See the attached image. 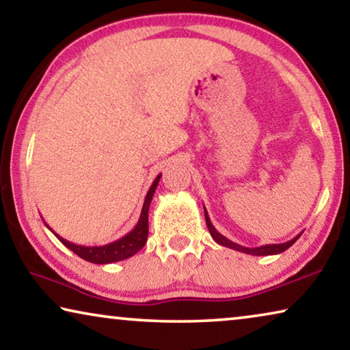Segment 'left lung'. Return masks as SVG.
<instances>
[{
    "mask_svg": "<svg viewBox=\"0 0 350 350\" xmlns=\"http://www.w3.org/2000/svg\"><path fill=\"white\" fill-rule=\"evenodd\" d=\"M204 215H206V223H207V228H208V232H211V236L213 241H215L217 243L223 245V247L226 248H231V250H236V252H241V253H247V254H253V256H270V254H280L283 253L288 250L289 247H292V245L295 243L297 239H299L301 236L300 234H297V236L294 239H291V241L284 242V243H270V245H262V247H256V248H247L243 247V245H239L236 242L229 241V239H226L225 236H221L220 232L217 231L215 228H213L211 218H208V213L206 211L204 207Z\"/></svg>",
    "mask_w": 350,
    "mask_h": 350,
    "instance_id": "8db88e82",
    "label": "left lung"
}]
</instances>
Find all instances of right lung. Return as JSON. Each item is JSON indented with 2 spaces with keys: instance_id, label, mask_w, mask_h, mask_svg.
Returning <instances> with one entry per match:
<instances>
[{
  "instance_id": "1",
  "label": "right lung",
  "mask_w": 350,
  "mask_h": 350,
  "mask_svg": "<svg viewBox=\"0 0 350 350\" xmlns=\"http://www.w3.org/2000/svg\"><path fill=\"white\" fill-rule=\"evenodd\" d=\"M160 177L161 174L155 177V180L152 182V185H150L148 195L144 198V204H143L142 215H139L138 223L135 225L132 231L125 234L124 237L118 239V241L109 242L107 245H98V247H85V245H77L66 241L64 237H61L59 234H56L53 229L46 225V223L45 226L59 239V242L62 245H66L67 248L72 250L77 256H80L85 260H90L92 264H111V262H118V260L127 259L130 256H133L135 253H138L139 250L144 247L146 241H148V232H149L148 212H149V206H150V201H152L155 189H157L160 182Z\"/></svg>"
}]
</instances>
